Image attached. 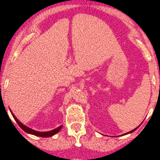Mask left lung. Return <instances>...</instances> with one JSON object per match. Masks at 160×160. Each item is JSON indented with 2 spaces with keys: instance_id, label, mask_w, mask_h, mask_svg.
Instances as JSON below:
<instances>
[{
  "instance_id": "left-lung-1",
  "label": "left lung",
  "mask_w": 160,
  "mask_h": 160,
  "mask_svg": "<svg viewBox=\"0 0 160 160\" xmlns=\"http://www.w3.org/2000/svg\"><path fill=\"white\" fill-rule=\"evenodd\" d=\"M139 126H138V127H139ZM138 127H137V128H134V129H133V130H132V131H130V132H127V133H126V134H122V135H126V134H130V133H132V132H134V131H135L136 129H137V128H138Z\"/></svg>"
}]
</instances>
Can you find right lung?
<instances>
[{
    "label": "right lung",
    "mask_w": 160,
    "mask_h": 160,
    "mask_svg": "<svg viewBox=\"0 0 160 160\" xmlns=\"http://www.w3.org/2000/svg\"><path fill=\"white\" fill-rule=\"evenodd\" d=\"M10 112H11L12 116H13V118H14V120H15L17 123H18V125L20 128H22V130L25 131V132H26V133L28 134H33V135H35V136H38V137H42V138H50V137H52L56 134L58 132H59L60 130H61V128L62 127V126H60L59 127L55 128V129L53 130H51V131H49V132H37V131H35L34 129H32V128H28V126H25L24 124H22L21 122H20L19 120L18 119L15 117V115H14L13 112H12L11 109H10Z\"/></svg>",
    "instance_id": "obj_1"
}]
</instances>
